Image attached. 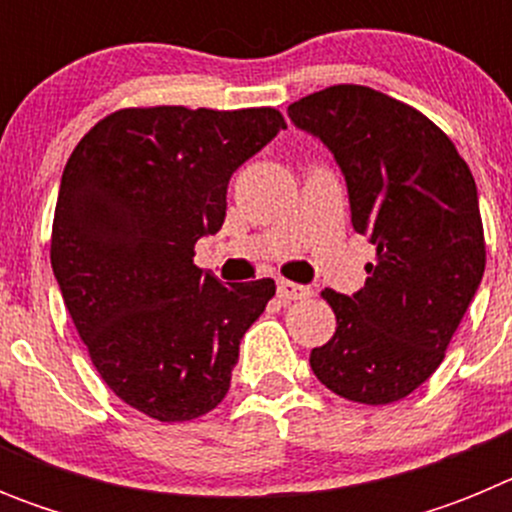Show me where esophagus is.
I'll return each instance as SVG.
<instances>
[{
    "label": "esophagus",
    "instance_id": "1",
    "mask_svg": "<svg viewBox=\"0 0 512 512\" xmlns=\"http://www.w3.org/2000/svg\"><path fill=\"white\" fill-rule=\"evenodd\" d=\"M277 297L282 302H295V300H307L310 297V289L302 287V284L289 282V279H279L277 282Z\"/></svg>",
    "mask_w": 512,
    "mask_h": 512
}]
</instances>
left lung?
I'll use <instances>...</instances> for the list:
<instances>
[{"instance_id":"8db88e82","label":"left lung","mask_w":512,"mask_h":512,"mask_svg":"<svg viewBox=\"0 0 512 512\" xmlns=\"http://www.w3.org/2000/svg\"><path fill=\"white\" fill-rule=\"evenodd\" d=\"M346 176L351 223L377 246L354 297L325 289L336 333L310 366L330 392L390 405L441 366L482 274L477 184L451 138L410 104L336 84L289 104Z\"/></svg>"}]
</instances>
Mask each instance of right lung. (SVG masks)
Returning <instances> with one entry per match:
<instances>
[{
    "label": "right lung",
    "instance_id": "obj_1",
    "mask_svg": "<svg viewBox=\"0 0 512 512\" xmlns=\"http://www.w3.org/2000/svg\"><path fill=\"white\" fill-rule=\"evenodd\" d=\"M287 128L274 107H125L66 161L51 266L99 377L161 423L215 410L274 279L220 284L194 243L223 228L233 171Z\"/></svg>",
    "mask_w": 512,
    "mask_h": 512
}]
</instances>
